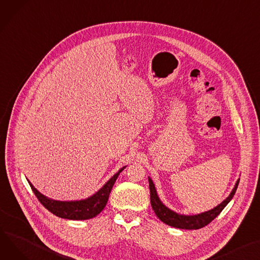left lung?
I'll use <instances>...</instances> for the list:
<instances>
[{
  "label": "left lung",
  "mask_w": 260,
  "mask_h": 260,
  "mask_svg": "<svg viewBox=\"0 0 260 260\" xmlns=\"http://www.w3.org/2000/svg\"><path fill=\"white\" fill-rule=\"evenodd\" d=\"M148 182H149V190H150V204L155 215H157L164 223L168 224L170 227L185 229V230H197L210 223L222 211L224 207L228 205V203L232 200V198L235 194V191L239 183V179L236 181L234 188L232 189L231 193L226 200L222 201L216 207H214L213 209L206 212H202L200 214H194V215L180 214L169 209L168 207H166L161 202L157 193V190H155L154 184L149 177H148Z\"/></svg>",
  "instance_id": "8db88e82"
}]
</instances>
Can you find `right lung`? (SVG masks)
Here are the masks:
<instances>
[{
  "mask_svg": "<svg viewBox=\"0 0 260 260\" xmlns=\"http://www.w3.org/2000/svg\"><path fill=\"white\" fill-rule=\"evenodd\" d=\"M125 167L126 166L120 168L116 174L93 196L83 200H78V201H57V200L50 199L42 194L39 190L29 182V180L27 181L32 189V191L37 196L38 200L51 213H53L54 215L61 218H66V219L84 220V219H90L97 216L103 209H105L111 193V190L118 176L120 175V172L122 171Z\"/></svg>",
  "mask_w": 260,
  "mask_h": 260,
  "instance_id": "obj_1",
  "label": "right lung"
}]
</instances>
